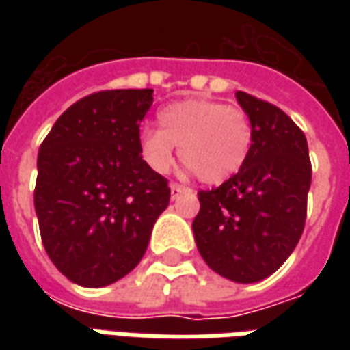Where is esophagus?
I'll list each match as a JSON object with an SVG mask.
<instances>
[{
  "mask_svg": "<svg viewBox=\"0 0 350 350\" xmlns=\"http://www.w3.org/2000/svg\"><path fill=\"white\" fill-rule=\"evenodd\" d=\"M187 193H191V189L183 187V185H178V183H172V185H170V198H172V200L180 198L182 195H187Z\"/></svg>",
  "mask_w": 350,
  "mask_h": 350,
  "instance_id": "esophagus-1",
  "label": "esophagus"
}]
</instances>
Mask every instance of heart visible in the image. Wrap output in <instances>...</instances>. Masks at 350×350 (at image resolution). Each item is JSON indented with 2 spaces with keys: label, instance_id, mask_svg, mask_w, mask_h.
I'll return each instance as SVG.
<instances>
[{
  "label": "heart",
  "instance_id": "1",
  "mask_svg": "<svg viewBox=\"0 0 350 350\" xmlns=\"http://www.w3.org/2000/svg\"><path fill=\"white\" fill-rule=\"evenodd\" d=\"M159 129H142L138 150L155 172H167L180 148L183 165L202 183L219 185L243 168L253 148V123L242 108L193 97L168 103L157 114Z\"/></svg>",
  "mask_w": 350,
  "mask_h": 350
}]
</instances>
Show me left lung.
<instances>
[{
    "label": "left lung",
    "mask_w": 350,
    "mask_h": 350,
    "mask_svg": "<svg viewBox=\"0 0 350 350\" xmlns=\"http://www.w3.org/2000/svg\"><path fill=\"white\" fill-rule=\"evenodd\" d=\"M236 99L253 123L250 159L217 189L198 193L193 234L215 273L257 283L291 257L304 232L311 163L306 135L281 108L245 92Z\"/></svg>",
    "instance_id": "obj_1"
}]
</instances>
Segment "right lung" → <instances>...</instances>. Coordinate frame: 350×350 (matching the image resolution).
<instances>
[{"instance_id":"right-lung-1","label":"right lung","mask_w":350,"mask_h":350,"mask_svg":"<svg viewBox=\"0 0 350 350\" xmlns=\"http://www.w3.org/2000/svg\"><path fill=\"white\" fill-rule=\"evenodd\" d=\"M153 90L88 95L57 118L37 157L35 213L42 245L65 278L99 288L137 266L167 210V180L138 150Z\"/></svg>"}]
</instances>
